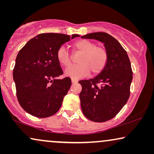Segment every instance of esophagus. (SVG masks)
I'll use <instances>...</instances> for the list:
<instances>
[{"instance_id": "34e87169", "label": "esophagus", "mask_w": 154, "mask_h": 154, "mask_svg": "<svg viewBox=\"0 0 154 154\" xmlns=\"http://www.w3.org/2000/svg\"><path fill=\"white\" fill-rule=\"evenodd\" d=\"M71 83H78V81H77L76 79H71Z\"/></svg>"}]
</instances>
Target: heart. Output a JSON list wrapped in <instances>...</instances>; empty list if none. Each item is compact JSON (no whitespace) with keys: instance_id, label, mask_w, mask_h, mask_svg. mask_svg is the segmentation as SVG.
<instances>
[{"instance_id":"heart-1","label":"heart","mask_w":154,"mask_h":154,"mask_svg":"<svg viewBox=\"0 0 154 154\" xmlns=\"http://www.w3.org/2000/svg\"><path fill=\"white\" fill-rule=\"evenodd\" d=\"M74 47L82 52L79 57L80 64L73 65L65 70V75L72 79H80L89 74L90 71L97 74L104 68L107 61V52L104 48L96 46L93 42L88 40H79L73 44ZM58 62L64 66H69L71 61L66 48L60 46L57 51Z\"/></svg>"}]
</instances>
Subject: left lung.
<instances>
[{
	"label": "left lung",
	"mask_w": 154,
	"mask_h": 154,
	"mask_svg": "<svg viewBox=\"0 0 154 154\" xmlns=\"http://www.w3.org/2000/svg\"><path fill=\"white\" fill-rule=\"evenodd\" d=\"M104 43L107 61L102 71L90 80L80 81L79 94L85 116L94 122H105L118 114L130 97L132 71L127 52L116 39L104 32L81 36Z\"/></svg>",
	"instance_id": "1"
}]
</instances>
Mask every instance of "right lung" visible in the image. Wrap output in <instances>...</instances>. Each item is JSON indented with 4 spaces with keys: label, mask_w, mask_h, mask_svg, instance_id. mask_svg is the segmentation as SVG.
<instances>
[{
    "label": "right lung",
    "mask_w": 154,
    "mask_h": 154,
    "mask_svg": "<svg viewBox=\"0 0 154 154\" xmlns=\"http://www.w3.org/2000/svg\"><path fill=\"white\" fill-rule=\"evenodd\" d=\"M62 33H41L20 50L13 69L17 97L24 111L38 118L55 114L71 85L57 58L58 48L75 37Z\"/></svg>",
    "instance_id": "right-lung-1"
}]
</instances>
